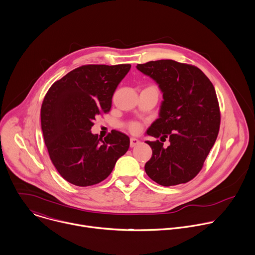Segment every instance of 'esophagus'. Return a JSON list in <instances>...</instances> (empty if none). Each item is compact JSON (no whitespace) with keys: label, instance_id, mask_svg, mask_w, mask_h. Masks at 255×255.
Here are the masks:
<instances>
[{"label":"esophagus","instance_id":"34e87169","mask_svg":"<svg viewBox=\"0 0 255 255\" xmlns=\"http://www.w3.org/2000/svg\"><path fill=\"white\" fill-rule=\"evenodd\" d=\"M140 143V141L136 138H131L130 139V147H135L136 145H138Z\"/></svg>","mask_w":255,"mask_h":255}]
</instances>
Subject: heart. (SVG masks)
Here are the masks:
<instances>
[{
	"label": "heart",
	"mask_w": 255,
	"mask_h": 255,
	"mask_svg": "<svg viewBox=\"0 0 255 255\" xmlns=\"http://www.w3.org/2000/svg\"><path fill=\"white\" fill-rule=\"evenodd\" d=\"M128 129L132 132V133H138L141 129V125L138 123V122H130L128 125H127Z\"/></svg>",
	"instance_id": "heart-1"
}]
</instances>
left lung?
I'll use <instances>...</instances> for the list:
<instances>
[{"instance_id": "left-lung-1", "label": "left lung", "mask_w": 255, "mask_h": 255, "mask_svg": "<svg viewBox=\"0 0 255 255\" xmlns=\"http://www.w3.org/2000/svg\"><path fill=\"white\" fill-rule=\"evenodd\" d=\"M136 68L158 85L163 98L158 118L146 135L170 141L167 148L159 140L145 141L152 149L145 171L164 187L186 184L202 169L219 132L214 86L200 68L171 59L137 64Z\"/></svg>"}]
</instances>
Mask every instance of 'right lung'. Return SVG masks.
<instances>
[{"instance_id":"obj_1","label":"right lung","mask_w":255,"mask_h":255,"mask_svg":"<svg viewBox=\"0 0 255 255\" xmlns=\"http://www.w3.org/2000/svg\"><path fill=\"white\" fill-rule=\"evenodd\" d=\"M130 64H89L68 72L48 90L41 107V128L50 159L68 183H101L124 155L130 139L112 131L104 140L91 129L96 117L110 111L112 97Z\"/></svg>"}]
</instances>
